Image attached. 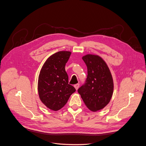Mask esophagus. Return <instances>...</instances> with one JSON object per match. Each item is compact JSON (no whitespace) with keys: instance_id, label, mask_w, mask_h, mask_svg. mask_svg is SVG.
Masks as SVG:
<instances>
[{"instance_id":"34e87169","label":"esophagus","mask_w":146,"mask_h":146,"mask_svg":"<svg viewBox=\"0 0 146 146\" xmlns=\"http://www.w3.org/2000/svg\"><path fill=\"white\" fill-rule=\"evenodd\" d=\"M79 87H80V84H76L74 85V88H76V90H77L78 89Z\"/></svg>"}]
</instances>
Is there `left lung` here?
<instances>
[{
	"instance_id": "left-lung-1",
	"label": "left lung",
	"mask_w": 146,
	"mask_h": 146,
	"mask_svg": "<svg viewBox=\"0 0 146 146\" xmlns=\"http://www.w3.org/2000/svg\"><path fill=\"white\" fill-rule=\"evenodd\" d=\"M87 67L86 82L78 89L86 106L96 111L110 101L114 89L110 71L104 60L98 55L88 54L82 58Z\"/></svg>"
}]
</instances>
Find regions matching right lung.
Wrapping results in <instances>:
<instances>
[{
    "label": "right lung",
    "mask_w": 146,
    "mask_h": 146,
    "mask_svg": "<svg viewBox=\"0 0 146 146\" xmlns=\"http://www.w3.org/2000/svg\"><path fill=\"white\" fill-rule=\"evenodd\" d=\"M70 51H59L50 56L41 68L38 79L39 98L48 109L57 111L63 108L70 95L76 91L69 84L65 65Z\"/></svg>",
    "instance_id": "add662e5"
}]
</instances>
